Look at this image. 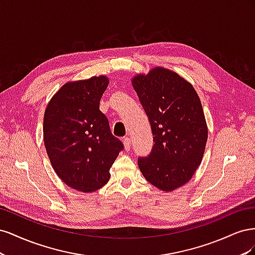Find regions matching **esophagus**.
<instances>
[{
    "mask_svg": "<svg viewBox=\"0 0 255 255\" xmlns=\"http://www.w3.org/2000/svg\"><path fill=\"white\" fill-rule=\"evenodd\" d=\"M123 143H125V148L127 151H129L130 149V139L128 137H126L125 139H123Z\"/></svg>",
    "mask_w": 255,
    "mask_h": 255,
    "instance_id": "34e87169",
    "label": "esophagus"
}]
</instances>
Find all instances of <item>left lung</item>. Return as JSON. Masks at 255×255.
I'll return each instance as SVG.
<instances>
[{"label": "left lung", "mask_w": 255, "mask_h": 255, "mask_svg": "<svg viewBox=\"0 0 255 255\" xmlns=\"http://www.w3.org/2000/svg\"><path fill=\"white\" fill-rule=\"evenodd\" d=\"M132 85L154 141L150 155L138 158V167L149 183L172 191L186 184L201 164L207 141L201 101L189 82L165 68L137 74Z\"/></svg>", "instance_id": "1"}]
</instances>
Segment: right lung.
<instances>
[{
  "mask_svg": "<svg viewBox=\"0 0 255 255\" xmlns=\"http://www.w3.org/2000/svg\"><path fill=\"white\" fill-rule=\"evenodd\" d=\"M109 82L100 75L66 83L44 112L43 140L52 167L61 181L79 191L103 187L123 149L100 111Z\"/></svg>",
  "mask_w": 255,
  "mask_h": 255,
  "instance_id": "right-lung-1",
  "label": "right lung"
}]
</instances>
